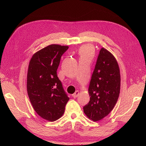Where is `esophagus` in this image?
Segmentation results:
<instances>
[{
    "mask_svg": "<svg viewBox=\"0 0 146 146\" xmlns=\"http://www.w3.org/2000/svg\"><path fill=\"white\" fill-rule=\"evenodd\" d=\"M78 95H79V92H78V91H76V92L72 95V96L75 98H77V97L78 96Z\"/></svg>",
    "mask_w": 146,
    "mask_h": 146,
    "instance_id": "34e87169",
    "label": "esophagus"
}]
</instances>
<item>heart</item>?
<instances>
[{
  "instance_id": "heart-1",
  "label": "heart",
  "mask_w": 146,
  "mask_h": 146,
  "mask_svg": "<svg viewBox=\"0 0 146 146\" xmlns=\"http://www.w3.org/2000/svg\"><path fill=\"white\" fill-rule=\"evenodd\" d=\"M79 53L81 57L91 59L94 55V48L90 45H84L80 48Z\"/></svg>"
}]
</instances>
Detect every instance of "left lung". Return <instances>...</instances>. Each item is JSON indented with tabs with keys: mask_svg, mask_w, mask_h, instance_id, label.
I'll use <instances>...</instances> for the list:
<instances>
[{
	"mask_svg": "<svg viewBox=\"0 0 146 146\" xmlns=\"http://www.w3.org/2000/svg\"><path fill=\"white\" fill-rule=\"evenodd\" d=\"M120 82L116 59L106 49L102 48L89 86L90 100L83 107L85 114L90 119L99 121L113 109L119 97Z\"/></svg>",
	"mask_w": 146,
	"mask_h": 146,
	"instance_id": "obj_1",
	"label": "left lung"
}]
</instances>
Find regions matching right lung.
Here are the masks:
<instances>
[{
	"label": "right lung",
	"mask_w": 146,
	"mask_h": 146,
	"mask_svg": "<svg viewBox=\"0 0 146 146\" xmlns=\"http://www.w3.org/2000/svg\"><path fill=\"white\" fill-rule=\"evenodd\" d=\"M68 46L51 44L32 57L27 74V91L32 105L41 118L55 121L64 114L69 98L57 76L60 60Z\"/></svg>",
	"instance_id": "add662e5"
}]
</instances>
